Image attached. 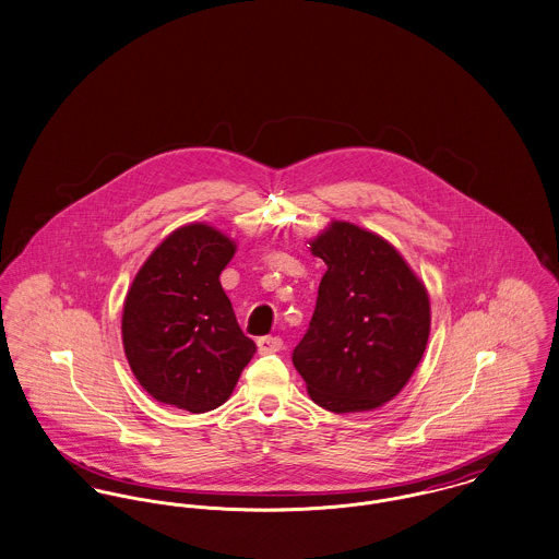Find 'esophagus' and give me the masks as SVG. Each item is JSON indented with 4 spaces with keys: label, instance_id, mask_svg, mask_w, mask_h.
I'll return each mask as SVG.
<instances>
[{
    "label": "esophagus",
    "instance_id": "34e87169",
    "mask_svg": "<svg viewBox=\"0 0 559 559\" xmlns=\"http://www.w3.org/2000/svg\"><path fill=\"white\" fill-rule=\"evenodd\" d=\"M284 347V341L280 336H262L259 338V352L261 354H275Z\"/></svg>",
    "mask_w": 559,
    "mask_h": 559
}]
</instances>
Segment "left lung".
Listing matches in <instances>:
<instances>
[{"label":"left lung","mask_w":559,"mask_h":559,"mask_svg":"<svg viewBox=\"0 0 559 559\" xmlns=\"http://www.w3.org/2000/svg\"><path fill=\"white\" fill-rule=\"evenodd\" d=\"M309 250L326 273L293 362L316 405L379 409L407 385L426 352L428 290L390 241L362 226L331 221Z\"/></svg>","instance_id":"1"}]
</instances>
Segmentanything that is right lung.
Returning a JSON list of instances; mask_svg holds the SVG:
<instances>
[{"label":"right lung","mask_w":559,"mask_h":559,"mask_svg":"<svg viewBox=\"0 0 559 559\" xmlns=\"http://www.w3.org/2000/svg\"><path fill=\"white\" fill-rule=\"evenodd\" d=\"M237 243L207 223L169 233L140 266L122 307V347L150 396L190 413L228 401L257 345L241 333L221 273Z\"/></svg>","instance_id":"add662e5"}]
</instances>
